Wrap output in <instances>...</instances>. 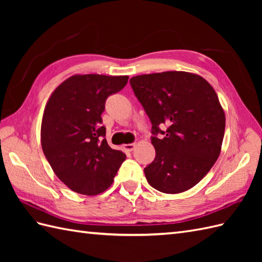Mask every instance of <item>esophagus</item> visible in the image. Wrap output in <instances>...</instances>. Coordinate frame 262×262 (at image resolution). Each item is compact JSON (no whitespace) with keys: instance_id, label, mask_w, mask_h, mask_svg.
<instances>
[{"instance_id":"34e87169","label":"esophagus","mask_w":262,"mask_h":262,"mask_svg":"<svg viewBox=\"0 0 262 262\" xmlns=\"http://www.w3.org/2000/svg\"><path fill=\"white\" fill-rule=\"evenodd\" d=\"M135 146H136L135 143H130V144H126V145H124V148L126 152H132L133 149L135 148Z\"/></svg>"}]
</instances>
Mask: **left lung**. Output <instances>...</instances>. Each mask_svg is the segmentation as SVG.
<instances>
[{
  "label": "left lung",
  "instance_id": "1",
  "mask_svg": "<svg viewBox=\"0 0 262 262\" xmlns=\"http://www.w3.org/2000/svg\"><path fill=\"white\" fill-rule=\"evenodd\" d=\"M130 86L152 124L155 159L145 169L149 185L164 193L192 188L219 159L225 115L209 83L188 72L132 77Z\"/></svg>",
  "mask_w": 262,
  "mask_h": 262
}]
</instances>
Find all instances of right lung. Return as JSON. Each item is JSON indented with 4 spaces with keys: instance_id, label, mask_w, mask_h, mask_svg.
<instances>
[{
    "instance_id": "1",
    "label": "right lung",
    "mask_w": 262,
    "mask_h": 262,
    "mask_svg": "<svg viewBox=\"0 0 262 262\" xmlns=\"http://www.w3.org/2000/svg\"><path fill=\"white\" fill-rule=\"evenodd\" d=\"M127 81L128 76L74 75L48 100L41 122L42 151L55 174L75 192H103L126 160L125 153L105 141L101 115L105 100Z\"/></svg>"
}]
</instances>
